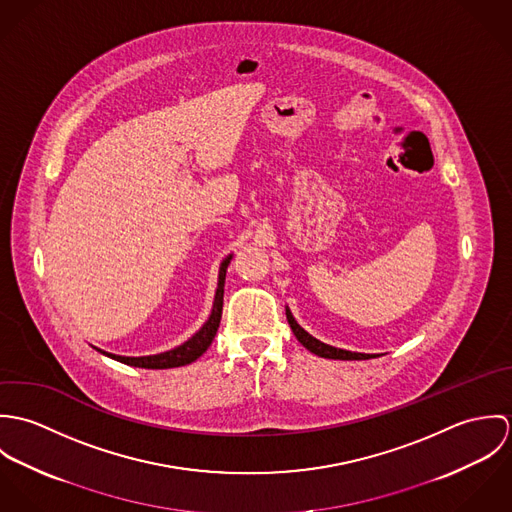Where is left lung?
<instances>
[{"instance_id": "8db88e82", "label": "left lung", "mask_w": 512, "mask_h": 512, "mask_svg": "<svg viewBox=\"0 0 512 512\" xmlns=\"http://www.w3.org/2000/svg\"><path fill=\"white\" fill-rule=\"evenodd\" d=\"M286 317H288V323H290V327H292L295 339H297L307 351H311V353L317 355V357H323V359H339V361H365V359L376 357V355L353 353V351H345V349H337V347H331V345L321 343L319 339L311 337L305 329H301V327L297 325V321L293 319L292 311H290L288 307H286Z\"/></svg>"}]
</instances>
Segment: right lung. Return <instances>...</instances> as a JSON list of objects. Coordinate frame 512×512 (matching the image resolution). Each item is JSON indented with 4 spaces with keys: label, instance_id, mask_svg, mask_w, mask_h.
Masks as SVG:
<instances>
[{
    "label": "right lung",
    "instance_id": "right-lung-1",
    "mask_svg": "<svg viewBox=\"0 0 512 512\" xmlns=\"http://www.w3.org/2000/svg\"><path fill=\"white\" fill-rule=\"evenodd\" d=\"M232 260V254L226 256L220 264L219 270V286H217V293H215V303H213V311L207 319V323L189 339L185 341L183 345L171 349V351H165V353H159V355H149V357H120V355H112V353H106V351H100L102 355L118 361V363H124V365L140 366V368H173V366H185L193 361H197L213 343L215 335H217V329L220 325V317H222V295H224V278H226V268Z\"/></svg>",
    "mask_w": 512,
    "mask_h": 512
}]
</instances>
